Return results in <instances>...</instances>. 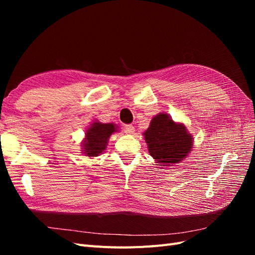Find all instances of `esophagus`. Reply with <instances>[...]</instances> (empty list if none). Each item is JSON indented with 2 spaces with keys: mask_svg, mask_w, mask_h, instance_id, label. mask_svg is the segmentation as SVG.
<instances>
[{
  "mask_svg": "<svg viewBox=\"0 0 255 255\" xmlns=\"http://www.w3.org/2000/svg\"><path fill=\"white\" fill-rule=\"evenodd\" d=\"M125 132L127 134H134V132H135L134 126H132V125H126L125 126Z\"/></svg>",
  "mask_w": 255,
  "mask_h": 255,
  "instance_id": "obj_1",
  "label": "esophagus"
}]
</instances>
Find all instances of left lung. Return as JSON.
I'll use <instances>...</instances> for the list:
<instances>
[{
    "instance_id": "obj_1",
    "label": "left lung",
    "mask_w": 255,
    "mask_h": 255,
    "mask_svg": "<svg viewBox=\"0 0 255 255\" xmlns=\"http://www.w3.org/2000/svg\"><path fill=\"white\" fill-rule=\"evenodd\" d=\"M143 135L150 155L161 166L180 163L192 148V138L186 128L181 123L173 122L164 113L151 120V125Z\"/></svg>"
}]
</instances>
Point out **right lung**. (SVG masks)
Returning <instances> with one entry per match:
<instances>
[{
  "label": "right lung",
  "instance_id": "add662e5",
  "mask_svg": "<svg viewBox=\"0 0 255 255\" xmlns=\"http://www.w3.org/2000/svg\"><path fill=\"white\" fill-rule=\"evenodd\" d=\"M117 130L113 123H92L86 132V140L83 146L88 156H98L105 149L110 136Z\"/></svg>",
  "mask_w": 255,
  "mask_h": 255
}]
</instances>
